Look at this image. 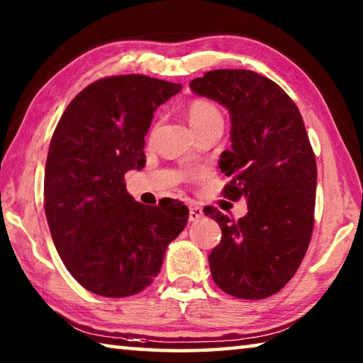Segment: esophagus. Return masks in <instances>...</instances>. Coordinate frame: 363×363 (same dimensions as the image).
Listing matches in <instances>:
<instances>
[{
  "label": "esophagus",
  "instance_id": "esophagus-1",
  "mask_svg": "<svg viewBox=\"0 0 363 363\" xmlns=\"http://www.w3.org/2000/svg\"><path fill=\"white\" fill-rule=\"evenodd\" d=\"M203 218V210H201V206L199 205H190V211H189V220H199Z\"/></svg>",
  "mask_w": 363,
  "mask_h": 363
}]
</instances>
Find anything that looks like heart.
Here are the masks:
<instances>
[{
	"label": "heart",
	"instance_id": "heart-1",
	"mask_svg": "<svg viewBox=\"0 0 363 363\" xmlns=\"http://www.w3.org/2000/svg\"><path fill=\"white\" fill-rule=\"evenodd\" d=\"M189 121L195 133L213 125H223V113L216 104L208 99H195L187 106Z\"/></svg>",
	"mask_w": 363,
	"mask_h": 363
}]
</instances>
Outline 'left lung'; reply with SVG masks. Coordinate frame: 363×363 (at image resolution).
<instances>
[{
	"label": "left lung",
	"mask_w": 363,
	"mask_h": 363,
	"mask_svg": "<svg viewBox=\"0 0 363 363\" xmlns=\"http://www.w3.org/2000/svg\"><path fill=\"white\" fill-rule=\"evenodd\" d=\"M190 89L229 110L223 195L248 203L240 219L206 213L223 230L208 256L213 280L240 299L272 296L296 274L314 229L317 163L303 116L277 83L251 70L206 72Z\"/></svg>",
	"instance_id": "left-lung-1"
}]
</instances>
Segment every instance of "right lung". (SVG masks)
<instances>
[{
	"label": "right lung",
	"mask_w": 363,
	"mask_h": 363,
	"mask_svg": "<svg viewBox=\"0 0 363 363\" xmlns=\"http://www.w3.org/2000/svg\"><path fill=\"white\" fill-rule=\"evenodd\" d=\"M182 89L145 75L106 77L75 96L52 134L45 169V213L54 245L79 285L106 298L143 291L184 230L182 201L145 206L125 186L145 164L153 112Z\"/></svg>",
	"instance_id": "obj_1"
}]
</instances>
